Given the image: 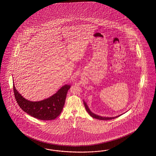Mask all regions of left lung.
I'll list each match as a JSON object with an SVG mask.
<instances>
[{"label":"left lung","mask_w":156,"mask_h":156,"mask_svg":"<svg viewBox=\"0 0 156 156\" xmlns=\"http://www.w3.org/2000/svg\"><path fill=\"white\" fill-rule=\"evenodd\" d=\"M83 104H84V105H85L86 110L87 111V112L88 113L90 114V116L92 117L93 118H95V119H99V120H106H106H110V119H114V118H117L119 116H120V115H122V114H121V115H118V116L113 117H101V116H99V115H97V114H95L94 113H92V112L90 111V110L89 109V107L87 106V104L86 103V102H85L84 101H83Z\"/></svg>","instance_id":"1"}]
</instances>
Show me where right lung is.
<instances>
[{
    "instance_id": "right-lung-1",
    "label": "right lung",
    "mask_w": 156,
    "mask_h": 156,
    "mask_svg": "<svg viewBox=\"0 0 156 156\" xmlns=\"http://www.w3.org/2000/svg\"><path fill=\"white\" fill-rule=\"evenodd\" d=\"M70 88V85H64L51 97L41 101L33 102L20 94L13 84L15 98L20 108L31 116L43 121L54 119L61 113Z\"/></svg>"
}]
</instances>
